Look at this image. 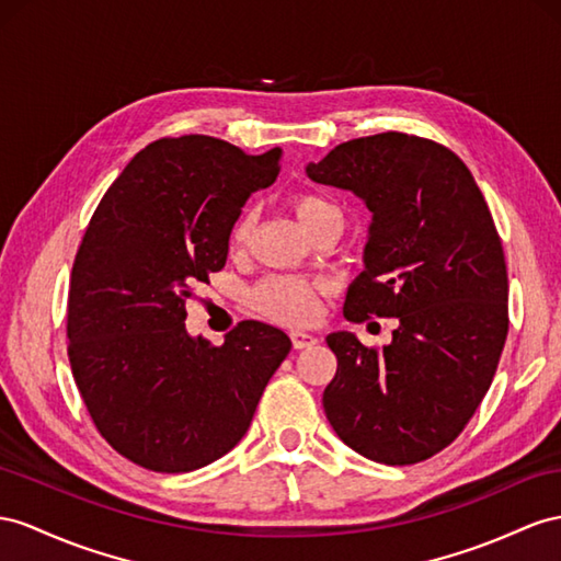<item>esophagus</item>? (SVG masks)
I'll list each match as a JSON object with an SVG mask.
<instances>
[{
  "mask_svg": "<svg viewBox=\"0 0 561 561\" xmlns=\"http://www.w3.org/2000/svg\"><path fill=\"white\" fill-rule=\"evenodd\" d=\"M291 343H294L296 351H304V348L314 346V343H318V336H312L308 332H300V329H296V332H291Z\"/></svg>",
  "mask_w": 561,
  "mask_h": 561,
  "instance_id": "esophagus-1",
  "label": "esophagus"
}]
</instances>
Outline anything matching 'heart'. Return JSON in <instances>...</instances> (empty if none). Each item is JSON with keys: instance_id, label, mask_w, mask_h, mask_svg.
I'll list each match as a JSON object with an SVG mask.
<instances>
[{"instance_id": "heart-1", "label": "heart", "mask_w": 561, "mask_h": 561, "mask_svg": "<svg viewBox=\"0 0 561 561\" xmlns=\"http://www.w3.org/2000/svg\"><path fill=\"white\" fill-rule=\"evenodd\" d=\"M291 208L296 213L298 222L304 225L310 234L327 222L341 220V210L332 198L314 192H300L291 198ZM255 227V215L251 210L241 213L232 234H229V247L234 251H243L251 243ZM318 294L320 284L306 282L300 277H270L253 291V304L257 310L289 324H304L310 322L318 314Z\"/></svg>"}]
</instances>
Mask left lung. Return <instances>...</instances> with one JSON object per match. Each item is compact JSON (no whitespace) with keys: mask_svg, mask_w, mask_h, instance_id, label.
<instances>
[{"mask_svg":"<svg viewBox=\"0 0 561 561\" xmlns=\"http://www.w3.org/2000/svg\"><path fill=\"white\" fill-rule=\"evenodd\" d=\"M306 172L371 213L346 320H398L381 351L353 332L327 336L339 367L324 414L371 462H422L467 426L505 348L510 286L493 215L450 149L403 133L339 144Z\"/></svg>","mask_w":561,"mask_h":561,"instance_id":"left-lung-1","label":"left lung"}]
</instances>
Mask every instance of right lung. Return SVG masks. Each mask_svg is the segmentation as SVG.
Instances as JSON below:
<instances>
[{
  "mask_svg": "<svg viewBox=\"0 0 561 561\" xmlns=\"http://www.w3.org/2000/svg\"><path fill=\"white\" fill-rule=\"evenodd\" d=\"M282 149L249 156L184 135L139 151L96 206L70 275L68 357L113 450L184 473L247 434L291 351L282 329L247 320L210 346L186 332L198 282L225 267L243 204L277 180Z\"/></svg>",
  "mask_w": 561,
  "mask_h": 561,
  "instance_id": "add662e5",
  "label": "right lung"
}]
</instances>
